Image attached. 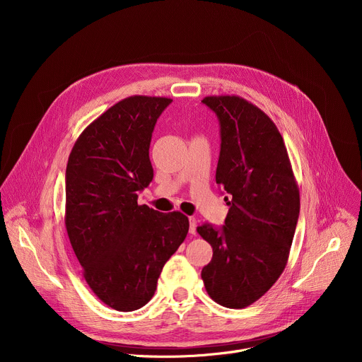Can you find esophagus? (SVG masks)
<instances>
[{"instance_id": "34e87169", "label": "esophagus", "mask_w": 362, "mask_h": 362, "mask_svg": "<svg viewBox=\"0 0 362 362\" xmlns=\"http://www.w3.org/2000/svg\"><path fill=\"white\" fill-rule=\"evenodd\" d=\"M196 226H197V222L194 218H189V233L194 235L196 233Z\"/></svg>"}]
</instances>
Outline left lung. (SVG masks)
I'll use <instances>...</instances> for the list:
<instances>
[{
    "label": "left lung",
    "instance_id": "left-lung-1",
    "mask_svg": "<svg viewBox=\"0 0 362 362\" xmlns=\"http://www.w3.org/2000/svg\"><path fill=\"white\" fill-rule=\"evenodd\" d=\"M202 103L219 119L216 183L230 197L222 228L197 226L214 249L202 279L215 302L240 309L264 296L286 267L299 189L284 139L268 115L239 95H208Z\"/></svg>",
    "mask_w": 362,
    "mask_h": 362
}]
</instances>
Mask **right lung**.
Here are the masks:
<instances>
[{
	"mask_svg": "<svg viewBox=\"0 0 362 362\" xmlns=\"http://www.w3.org/2000/svg\"><path fill=\"white\" fill-rule=\"evenodd\" d=\"M170 103L168 97L123 98L83 130L69 156L64 222L70 243L87 285L122 313L151 299L189 230L183 214L137 203V192L153 179L151 133Z\"/></svg>",
	"mask_w": 362,
	"mask_h": 362,
	"instance_id": "1",
	"label": "right lung"
}]
</instances>
